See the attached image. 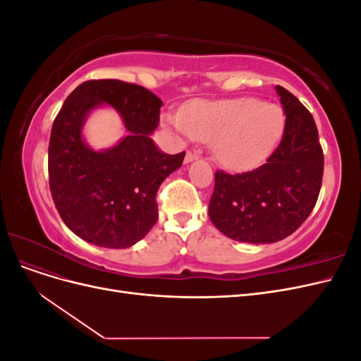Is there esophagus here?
Instances as JSON below:
<instances>
[{"instance_id":"esophagus-1","label":"esophagus","mask_w":361,"mask_h":361,"mask_svg":"<svg viewBox=\"0 0 361 361\" xmlns=\"http://www.w3.org/2000/svg\"><path fill=\"white\" fill-rule=\"evenodd\" d=\"M197 154H195V152H187V155H185V162H191V161H194V159H197Z\"/></svg>"}]
</instances>
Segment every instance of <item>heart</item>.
<instances>
[{"instance_id": "1", "label": "heart", "mask_w": 361, "mask_h": 361, "mask_svg": "<svg viewBox=\"0 0 361 361\" xmlns=\"http://www.w3.org/2000/svg\"><path fill=\"white\" fill-rule=\"evenodd\" d=\"M166 122L179 134L200 141H212L214 155L228 169L255 166L277 141L281 110L255 97L227 101H199Z\"/></svg>"}]
</instances>
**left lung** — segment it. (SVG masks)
<instances>
[{
  "instance_id": "obj_1",
  "label": "left lung",
  "mask_w": 361,
  "mask_h": 361,
  "mask_svg": "<svg viewBox=\"0 0 361 361\" xmlns=\"http://www.w3.org/2000/svg\"><path fill=\"white\" fill-rule=\"evenodd\" d=\"M285 129L265 164L245 173H215L209 218L235 241L277 243L307 220L318 202L324 152L310 111L285 87L276 85Z\"/></svg>"
}]
</instances>
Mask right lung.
I'll list each match as a JSON object with an SVG mask.
<instances>
[{
    "label": "right lung",
    "instance_id": "1",
    "mask_svg": "<svg viewBox=\"0 0 361 361\" xmlns=\"http://www.w3.org/2000/svg\"><path fill=\"white\" fill-rule=\"evenodd\" d=\"M101 103L116 108L131 134L94 152L83 145L80 128ZM161 105L145 87L118 80L85 81L64 101L49 138V190L64 224L84 241L126 248L155 226L159 185L185 158V152L162 154L149 137L159 123Z\"/></svg>",
    "mask_w": 361,
    "mask_h": 361
}]
</instances>
